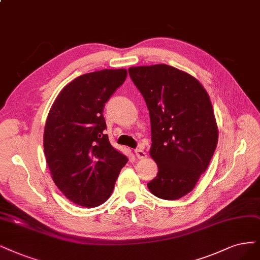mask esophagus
I'll use <instances>...</instances> for the list:
<instances>
[{"instance_id": "34e87169", "label": "esophagus", "mask_w": 260, "mask_h": 260, "mask_svg": "<svg viewBox=\"0 0 260 260\" xmlns=\"http://www.w3.org/2000/svg\"><path fill=\"white\" fill-rule=\"evenodd\" d=\"M135 154H136L137 158H139V159H143V158L147 157V153L143 151L142 149H136L135 150Z\"/></svg>"}]
</instances>
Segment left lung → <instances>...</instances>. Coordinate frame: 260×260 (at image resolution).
Instances as JSON below:
<instances>
[{
  "label": "left lung",
  "instance_id": "1",
  "mask_svg": "<svg viewBox=\"0 0 260 260\" xmlns=\"http://www.w3.org/2000/svg\"><path fill=\"white\" fill-rule=\"evenodd\" d=\"M151 121V193L176 200L193 190L215 151L218 131L210 98L196 78L166 64L129 67Z\"/></svg>",
  "mask_w": 260,
  "mask_h": 260
}]
</instances>
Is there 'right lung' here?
<instances>
[{"label":"right lung","mask_w":260,"mask_h":260,"mask_svg":"<svg viewBox=\"0 0 260 260\" xmlns=\"http://www.w3.org/2000/svg\"><path fill=\"white\" fill-rule=\"evenodd\" d=\"M127 71L84 74L57 95L48 113L44 152L52 180L74 204L94 208L107 200L127 157L105 134V104L126 79Z\"/></svg>","instance_id":"1"}]
</instances>
